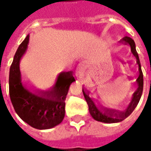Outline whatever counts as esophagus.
I'll return each mask as SVG.
<instances>
[{
    "label": "esophagus",
    "mask_w": 151,
    "mask_h": 151,
    "mask_svg": "<svg viewBox=\"0 0 151 151\" xmlns=\"http://www.w3.org/2000/svg\"><path fill=\"white\" fill-rule=\"evenodd\" d=\"M76 72L77 76H79V77H83L85 76L86 74V67L84 65V64L83 63H79L78 65L76 68Z\"/></svg>",
    "instance_id": "34e87169"
}]
</instances>
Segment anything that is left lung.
Listing matches in <instances>:
<instances>
[{"label":"left lung","mask_w":151,"mask_h":151,"mask_svg":"<svg viewBox=\"0 0 151 151\" xmlns=\"http://www.w3.org/2000/svg\"><path fill=\"white\" fill-rule=\"evenodd\" d=\"M119 43L129 44L130 46L131 52L137 60V64L138 65L139 68V76L136 80L137 88L136 91L132 93V98H131L129 104H128L127 108L123 111L105 108V107L101 105L100 104H96L94 99L91 98L90 96L89 91L83 89V95H84L85 100L87 103L88 107H89V111H90V115L96 121L104 122V123H117V122L123 121L124 119H126L134 111V109L138 104L139 101L140 100L142 93H143V76L142 69H141L140 61H139L138 54L136 50V44H135L134 40L130 37H125L121 40H119Z\"/></svg>","instance_id":"1"}]
</instances>
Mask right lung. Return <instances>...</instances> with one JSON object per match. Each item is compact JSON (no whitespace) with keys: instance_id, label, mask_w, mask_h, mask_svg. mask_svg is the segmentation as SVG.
<instances>
[{"instance_id":"right-lung-1","label":"right lung","mask_w":151,"mask_h":151,"mask_svg":"<svg viewBox=\"0 0 151 151\" xmlns=\"http://www.w3.org/2000/svg\"><path fill=\"white\" fill-rule=\"evenodd\" d=\"M29 41L28 34L19 45L9 72V94L17 114L37 129H48L61 123L65 117L66 96L70 85L76 81L72 72L59 73L53 87L32 91L22 81L20 61Z\"/></svg>"}]
</instances>
